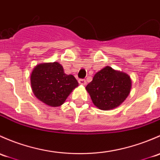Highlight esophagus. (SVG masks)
Returning <instances> with one entry per match:
<instances>
[{"label": "esophagus", "mask_w": 160, "mask_h": 160, "mask_svg": "<svg viewBox=\"0 0 160 160\" xmlns=\"http://www.w3.org/2000/svg\"><path fill=\"white\" fill-rule=\"evenodd\" d=\"M78 83H79L80 85H86V80L83 79V78H81V79L78 80Z\"/></svg>", "instance_id": "34e87169"}]
</instances>
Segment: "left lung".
Segmentation results:
<instances>
[{
    "mask_svg": "<svg viewBox=\"0 0 160 160\" xmlns=\"http://www.w3.org/2000/svg\"><path fill=\"white\" fill-rule=\"evenodd\" d=\"M131 85L129 75L107 66L95 74L85 88L95 106L99 109L110 110L125 101Z\"/></svg>",
    "mask_w": 160,
    "mask_h": 160,
    "instance_id": "1",
    "label": "left lung"
}]
</instances>
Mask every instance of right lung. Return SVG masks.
<instances>
[{
    "instance_id": "obj_1",
    "label": "right lung",
    "mask_w": 160,
    "mask_h": 160,
    "mask_svg": "<svg viewBox=\"0 0 160 160\" xmlns=\"http://www.w3.org/2000/svg\"><path fill=\"white\" fill-rule=\"evenodd\" d=\"M31 84L34 95L40 101L52 107L60 106L69 94L78 85L72 75H66L58 62L42 64L34 68Z\"/></svg>"
}]
</instances>
